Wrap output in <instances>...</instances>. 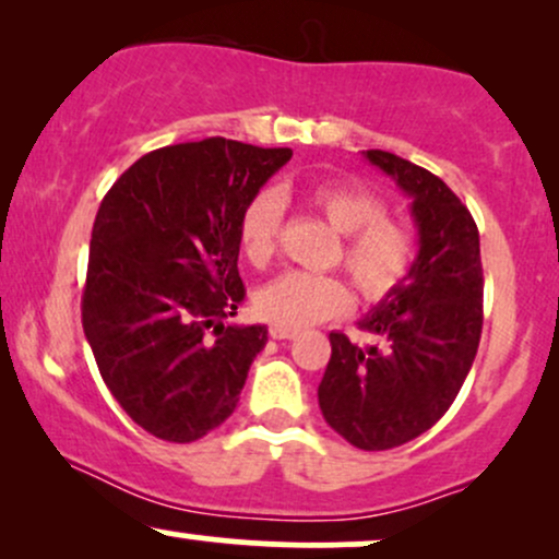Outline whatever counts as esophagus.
I'll list each match as a JSON object with an SVG mask.
<instances>
[{
  "label": "esophagus",
  "mask_w": 559,
  "mask_h": 559,
  "mask_svg": "<svg viewBox=\"0 0 559 559\" xmlns=\"http://www.w3.org/2000/svg\"><path fill=\"white\" fill-rule=\"evenodd\" d=\"M271 336L273 338H278V342H281V338H294V336H297V329H288V325H271Z\"/></svg>",
  "instance_id": "esophagus-1"
}]
</instances>
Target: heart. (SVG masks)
<instances>
[{"instance_id":"b5f03b06","label":"heart","mask_w":559,"mask_h":559,"mask_svg":"<svg viewBox=\"0 0 559 559\" xmlns=\"http://www.w3.org/2000/svg\"><path fill=\"white\" fill-rule=\"evenodd\" d=\"M301 202L323 217L342 241V265L368 299H381L407 275L415 258V234L407 223L386 215L376 191L349 181H320L301 191ZM281 228L278 197L265 191L243 207L239 249L252 265H265ZM352 294L336 275L288 271L260 288L254 307L265 320L305 329L349 310Z\"/></svg>"}]
</instances>
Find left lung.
<instances>
[{
    "mask_svg": "<svg viewBox=\"0 0 559 559\" xmlns=\"http://www.w3.org/2000/svg\"><path fill=\"white\" fill-rule=\"evenodd\" d=\"M365 159L413 199L420 247L409 273L360 320L383 349L329 336L318 402L352 447L381 452L426 433L463 389L484 329V267L476 221L439 176L383 150Z\"/></svg>",
    "mask_w": 559,
    "mask_h": 559,
    "instance_id": "1",
    "label": "left lung"
}]
</instances>
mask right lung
<instances>
[{"instance_id":"1","label":"right lung","mask_w":559,"mask_h":559,"mask_svg":"<svg viewBox=\"0 0 559 559\" xmlns=\"http://www.w3.org/2000/svg\"><path fill=\"white\" fill-rule=\"evenodd\" d=\"M292 150L230 139L150 152L107 191L81 320L96 368L144 431L202 439L236 409L265 325H226L243 299L239 221Z\"/></svg>"}]
</instances>
